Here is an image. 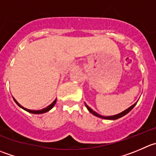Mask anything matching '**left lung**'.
Wrapping results in <instances>:
<instances>
[{
	"mask_svg": "<svg viewBox=\"0 0 156 156\" xmlns=\"http://www.w3.org/2000/svg\"><path fill=\"white\" fill-rule=\"evenodd\" d=\"M136 103H136L134 105H133V106H131L129 108H128V109H126V110L123 111V112H120V113L117 114V115H112V116H103V115H99V114L96 113V112H94V111H93V109H90V108L89 107V106H87V104H85V105H86V106H87V109H88V110L90 111V112H91L92 114H93V115H96V116L99 117V118H102V119H117L121 118V117H122V116H124V115H126V114L128 113V112H129L130 111H131L132 109H133V108H134V106H136Z\"/></svg>",
	"mask_w": 156,
	"mask_h": 156,
	"instance_id": "left-lung-1",
	"label": "left lung"
}]
</instances>
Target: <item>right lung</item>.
I'll use <instances>...</instances> for the list:
<instances>
[{
    "label": "right lung",
    "instance_id": "obj_1",
    "mask_svg": "<svg viewBox=\"0 0 156 156\" xmlns=\"http://www.w3.org/2000/svg\"><path fill=\"white\" fill-rule=\"evenodd\" d=\"M14 101H15V103H17V104L19 106H20V108H22V109H24V110L27 111L28 112H30V113H34V114H41V113H44V112H48L49 110H50V109H51L52 108H53V106H54L55 103H56V102H57V99H55L54 101H53V103H52L50 105V106H47V108H44V109H41V110H30V109H26V108H24V107H23V106H20V105L19 104V103H17V101H16L15 99H14Z\"/></svg>",
    "mask_w": 156,
    "mask_h": 156
}]
</instances>
